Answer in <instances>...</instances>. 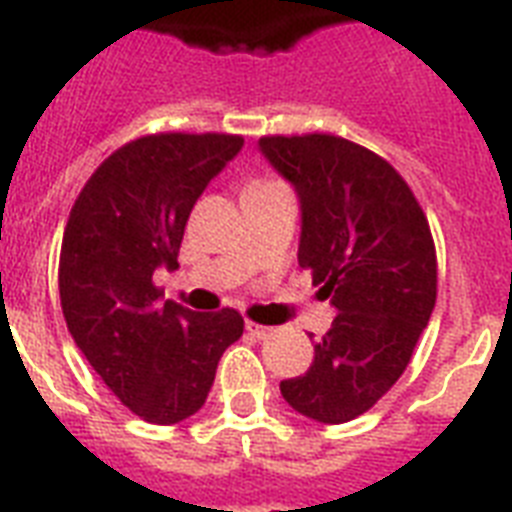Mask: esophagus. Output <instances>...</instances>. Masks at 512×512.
I'll return each instance as SVG.
<instances>
[{
    "mask_svg": "<svg viewBox=\"0 0 512 512\" xmlns=\"http://www.w3.org/2000/svg\"><path fill=\"white\" fill-rule=\"evenodd\" d=\"M247 332L257 340H263V337L271 335V327H263V324H255V321H247Z\"/></svg>",
    "mask_w": 512,
    "mask_h": 512,
    "instance_id": "1",
    "label": "esophagus"
}]
</instances>
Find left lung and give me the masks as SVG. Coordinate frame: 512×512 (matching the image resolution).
<instances>
[{"label":"left lung","instance_id":"1","mask_svg":"<svg viewBox=\"0 0 512 512\" xmlns=\"http://www.w3.org/2000/svg\"><path fill=\"white\" fill-rule=\"evenodd\" d=\"M260 151L295 185L297 263L337 311L308 372L281 382V396L311 420H356L404 374L436 305L428 217L404 177L358 143L327 132L268 135Z\"/></svg>","mask_w":512,"mask_h":512}]
</instances>
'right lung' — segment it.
<instances>
[{
    "label": "right lung",
    "mask_w": 512,
    "mask_h": 512,
    "mask_svg": "<svg viewBox=\"0 0 512 512\" xmlns=\"http://www.w3.org/2000/svg\"><path fill=\"white\" fill-rule=\"evenodd\" d=\"M244 146L223 132L130 140L84 183L60 247L68 332L140 420L175 425L204 406L217 361L244 332L239 311L162 303L156 268H177L193 204Z\"/></svg>",
    "instance_id": "add662e5"
}]
</instances>
